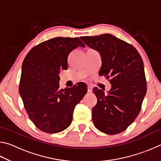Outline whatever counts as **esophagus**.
Listing matches in <instances>:
<instances>
[{"label": "esophagus", "mask_w": 161, "mask_h": 161, "mask_svg": "<svg viewBox=\"0 0 161 161\" xmlns=\"http://www.w3.org/2000/svg\"><path fill=\"white\" fill-rule=\"evenodd\" d=\"M87 92H88L89 93H92V86L91 85H89L87 86Z\"/></svg>", "instance_id": "obj_1"}]
</instances>
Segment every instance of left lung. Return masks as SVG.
Returning <instances> with one entry per match:
<instances>
[{
  "label": "left lung",
  "mask_w": 161,
  "mask_h": 161,
  "mask_svg": "<svg viewBox=\"0 0 161 161\" xmlns=\"http://www.w3.org/2000/svg\"><path fill=\"white\" fill-rule=\"evenodd\" d=\"M102 58L99 75H105L111 88L107 94L94 87L97 103L92 120L100 131L114 135L126 130L139 114L147 85L142 58L129 43L111 34L81 37Z\"/></svg>",
  "instance_id": "left-lung-1"
}]
</instances>
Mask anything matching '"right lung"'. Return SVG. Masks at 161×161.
Masks as SVG:
<instances>
[{"label":"right lung","mask_w":161,"mask_h":161,"mask_svg":"<svg viewBox=\"0 0 161 161\" xmlns=\"http://www.w3.org/2000/svg\"><path fill=\"white\" fill-rule=\"evenodd\" d=\"M78 47H85L78 37H54L32 48L24 59L19 93L30 119L45 133L69 127L75 106L87 92L84 82L59 89L60 70L67 69L68 56Z\"/></svg>","instance_id":"obj_1"}]
</instances>
